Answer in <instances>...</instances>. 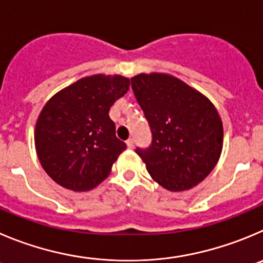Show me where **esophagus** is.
Returning <instances> with one entry per match:
<instances>
[{"label": "esophagus", "instance_id": "obj_1", "mask_svg": "<svg viewBox=\"0 0 263 263\" xmlns=\"http://www.w3.org/2000/svg\"><path fill=\"white\" fill-rule=\"evenodd\" d=\"M134 145H135V140L132 139V137L127 140V146H128V148H134Z\"/></svg>", "mask_w": 263, "mask_h": 263}]
</instances>
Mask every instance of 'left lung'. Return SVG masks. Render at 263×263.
Instances as JSON below:
<instances>
[{
    "instance_id": "obj_1",
    "label": "left lung",
    "mask_w": 263,
    "mask_h": 263,
    "mask_svg": "<svg viewBox=\"0 0 263 263\" xmlns=\"http://www.w3.org/2000/svg\"><path fill=\"white\" fill-rule=\"evenodd\" d=\"M132 90L152 132L148 148H136L152 178L173 192L195 187L220 157L223 126L214 105L166 73H140Z\"/></svg>"
}]
</instances>
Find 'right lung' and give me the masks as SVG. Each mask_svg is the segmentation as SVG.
I'll return each mask as SVG.
<instances>
[{"instance_id": "1", "label": "right lung", "mask_w": 263, "mask_h": 263, "mask_svg": "<svg viewBox=\"0 0 263 263\" xmlns=\"http://www.w3.org/2000/svg\"><path fill=\"white\" fill-rule=\"evenodd\" d=\"M128 87L123 76L93 75L46 102L36 123L35 144L41 166L55 183L83 192L106 179L127 148L115 136L109 111Z\"/></svg>"}]
</instances>
